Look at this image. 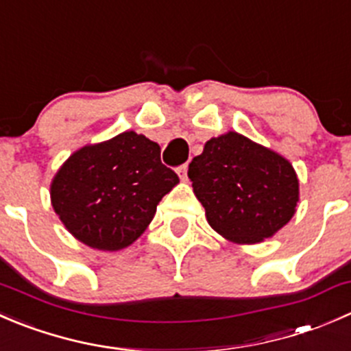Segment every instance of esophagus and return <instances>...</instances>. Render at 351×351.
I'll use <instances>...</instances> for the list:
<instances>
[{
  "instance_id": "obj_1",
  "label": "esophagus",
  "mask_w": 351,
  "mask_h": 351,
  "mask_svg": "<svg viewBox=\"0 0 351 351\" xmlns=\"http://www.w3.org/2000/svg\"><path fill=\"white\" fill-rule=\"evenodd\" d=\"M176 173H178V176L182 180H186V173H189V162H185V165L180 166L178 169H176Z\"/></svg>"
}]
</instances>
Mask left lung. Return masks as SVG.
Instances as JSON below:
<instances>
[{
    "mask_svg": "<svg viewBox=\"0 0 351 351\" xmlns=\"http://www.w3.org/2000/svg\"><path fill=\"white\" fill-rule=\"evenodd\" d=\"M189 178L207 223L234 243L271 238L297 210L291 162L237 132L207 141L189 165Z\"/></svg>",
    "mask_w": 351,
    "mask_h": 351,
    "instance_id": "8db88e82",
    "label": "left lung"
}]
</instances>
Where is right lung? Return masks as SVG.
Instances as JSON below:
<instances>
[{
  "label": "right lung",
  "mask_w": 351,
  "mask_h": 351,
  "mask_svg": "<svg viewBox=\"0 0 351 351\" xmlns=\"http://www.w3.org/2000/svg\"><path fill=\"white\" fill-rule=\"evenodd\" d=\"M178 182L156 142L123 132L73 152L54 175L51 204L77 240L114 252L144 233L159 200Z\"/></svg>",
  "instance_id": "obj_1"
}]
</instances>
